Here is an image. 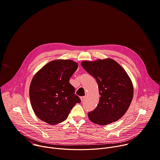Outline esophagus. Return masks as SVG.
I'll list each match as a JSON object with an SVG mask.
<instances>
[{
	"mask_svg": "<svg viewBox=\"0 0 160 160\" xmlns=\"http://www.w3.org/2000/svg\"><path fill=\"white\" fill-rule=\"evenodd\" d=\"M85 97H86L85 96H82V97H80V99H81V101H82V102H83V101L84 100V99L85 98Z\"/></svg>",
	"mask_w": 160,
	"mask_h": 160,
	"instance_id": "1",
	"label": "esophagus"
}]
</instances>
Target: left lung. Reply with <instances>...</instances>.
<instances>
[{"instance_id": "1", "label": "left lung", "mask_w": 160, "mask_h": 160, "mask_svg": "<svg viewBox=\"0 0 160 160\" xmlns=\"http://www.w3.org/2000/svg\"><path fill=\"white\" fill-rule=\"evenodd\" d=\"M82 67L96 80L100 95L97 108L88 113L92 122L105 126L121 119L129 108L133 85L125 70L111 58L83 61Z\"/></svg>"}]
</instances>
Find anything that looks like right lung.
Instances as JSON below:
<instances>
[{"instance_id":"add662e5","label":"right lung","mask_w":160,"mask_h":160,"mask_svg":"<svg viewBox=\"0 0 160 160\" xmlns=\"http://www.w3.org/2000/svg\"><path fill=\"white\" fill-rule=\"evenodd\" d=\"M78 68L70 60H55L42 67L33 77L29 87V97L36 116L41 121L55 125L64 121L77 103L70 78Z\"/></svg>"}]
</instances>
